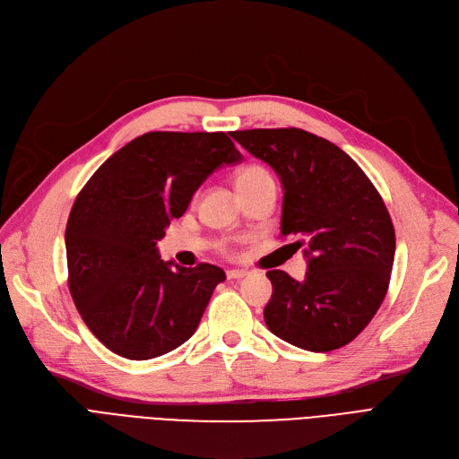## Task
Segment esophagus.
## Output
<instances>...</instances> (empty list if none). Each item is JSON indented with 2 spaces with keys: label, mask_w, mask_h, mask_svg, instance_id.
Wrapping results in <instances>:
<instances>
[{
  "label": "esophagus",
  "mask_w": 459,
  "mask_h": 459,
  "mask_svg": "<svg viewBox=\"0 0 459 459\" xmlns=\"http://www.w3.org/2000/svg\"><path fill=\"white\" fill-rule=\"evenodd\" d=\"M247 275L246 270H229L227 279H244Z\"/></svg>",
  "instance_id": "obj_1"
}]
</instances>
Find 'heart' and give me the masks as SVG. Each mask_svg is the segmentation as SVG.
<instances>
[{
    "instance_id": "heart-1",
    "label": "heart",
    "mask_w": 459,
    "mask_h": 459,
    "mask_svg": "<svg viewBox=\"0 0 459 459\" xmlns=\"http://www.w3.org/2000/svg\"><path fill=\"white\" fill-rule=\"evenodd\" d=\"M268 178H270L268 170H264L263 167H258V165H249L244 170H240V174H238L236 184H238V187H242V186H249V184L258 182V180H268Z\"/></svg>"
}]
</instances>
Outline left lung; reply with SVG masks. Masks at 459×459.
<instances>
[{
    "instance_id": "left-lung-1",
    "label": "left lung",
    "mask_w": 459,
    "mask_h": 459,
    "mask_svg": "<svg viewBox=\"0 0 459 459\" xmlns=\"http://www.w3.org/2000/svg\"><path fill=\"white\" fill-rule=\"evenodd\" d=\"M230 136L281 180V236L304 247L307 273L296 281L266 272L264 321L283 342L311 352L351 343L381 307L394 264L395 232L364 170L326 138L304 129H247Z\"/></svg>"
}]
</instances>
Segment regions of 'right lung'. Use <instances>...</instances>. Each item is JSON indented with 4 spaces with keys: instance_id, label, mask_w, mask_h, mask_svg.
I'll use <instances>...</instances> for the list:
<instances>
[{
    "instance_id": "add662e5",
    "label": "right lung",
    "mask_w": 459,
    "mask_h": 459,
    "mask_svg": "<svg viewBox=\"0 0 459 459\" xmlns=\"http://www.w3.org/2000/svg\"><path fill=\"white\" fill-rule=\"evenodd\" d=\"M238 161L227 133L152 131L110 155L78 193L65 229L69 290L107 349L150 360L195 333L225 272L165 263L157 242L206 178Z\"/></svg>"
}]
</instances>
